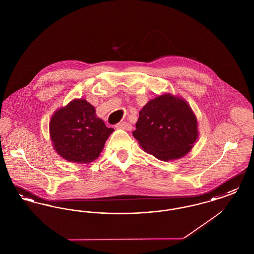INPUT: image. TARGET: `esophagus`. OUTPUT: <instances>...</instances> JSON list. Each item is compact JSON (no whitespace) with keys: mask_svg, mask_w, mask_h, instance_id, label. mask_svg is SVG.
<instances>
[{"mask_svg":"<svg viewBox=\"0 0 254 254\" xmlns=\"http://www.w3.org/2000/svg\"><path fill=\"white\" fill-rule=\"evenodd\" d=\"M116 127L117 128H120V129H124V130H130L131 129V125L127 122H121L119 124L116 125Z\"/></svg>","mask_w":254,"mask_h":254,"instance_id":"obj_1","label":"esophagus"}]
</instances>
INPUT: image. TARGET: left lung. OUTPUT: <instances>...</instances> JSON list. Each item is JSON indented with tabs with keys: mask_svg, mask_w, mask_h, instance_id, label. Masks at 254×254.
<instances>
[{
	"mask_svg": "<svg viewBox=\"0 0 254 254\" xmlns=\"http://www.w3.org/2000/svg\"><path fill=\"white\" fill-rule=\"evenodd\" d=\"M132 135L145 152L168 162L191 150L199 136L198 122L186 100L164 93L140 110Z\"/></svg>",
	"mask_w": 254,
	"mask_h": 254,
	"instance_id": "left-lung-1",
	"label": "left lung"
}]
</instances>
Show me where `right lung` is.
I'll return each instance as SVG.
<instances>
[{
	"mask_svg": "<svg viewBox=\"0 0 254 254\" xmlns=\"http://www.w3.org/2000/svg\"><path fill=\"white\" fill-rule=\"evenodd\" d=\"M113 131L97 117L94 107L82 98L57 109L49 121L54 150L63 159L79 164L96 160Z\"/></svg>",
	"mask_w": 254,
	"mask_h": 254,
	"instance_id": "1",
	"label": "right lung"
}]
</instances>
